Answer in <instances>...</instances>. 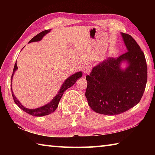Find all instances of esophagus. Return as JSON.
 Listing matches in <instances>:
<instances>
[{
	"label": "esophagus",
	"mask_w": 155,
	"mask_h": 155,
	"mask_svg": "<svg viewBox=\"0 0 155 155\" xmlns=\"http://www.w3.org/2000/svg\"><path fill=\"white\" fill-rule=\"evenodd\" d=\"M83 73L85 74H87L90 73V72L91 71V66L90 65H86L84 66L83 69Z\"/></svg>",
	"instance_id": "34e87169"
}]
</instances>
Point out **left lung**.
<instances>
[{
    "instance_id": "obj_1",
    "label": "left lung",
    "mask_w": 155,
    "mask_h": 155,
    "mask_svg": "<svg viewBox=\"0 0 155 155\" xmlns=\"http://www.w3.org/2000/svg\"><path fill=\"white\" fill-rule=\"evenodd\" d=\"M121 35L127 52L117 59L109 57L100 62L86 77L88 104L100 114L127 111L140 103L146 88L148 68L143 52L130 35ZM124 62L127 66L122 69Z\"/></svg>"
}]
</instances>
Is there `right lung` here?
<instances>
[{"label":"right lung","mask_w":155,"mask_h":155,"mask_svg":"<svg viewBox=\"0 0 155 155\" xmlns=\"http://www.w3.org/2000/svg\"><path fill=\"white\" fill-rule=\"evenodd\" d=\"M50 31H51V29L45 30V31H42V32L40 33L39 34H38V35L34 37V38L31 39L28 43L33 42V41H40L41 39L43 38V37L45 35H46L48 33H49ZM17 69H18L17 64L15 63L14 68V71H13V74L12 76V81H11V89H12V94L13 98H14L15 103L21 109L23 110L25 112L27 113V114H28L33 115V116H37V117H41V116H44V115H49V114H52V112H54V111H55L56 109L57 108V107H58L59 103L60 100H61V98L63 94H64V91L66 90H68V88L72 87V86L76 83V81H77L79 78L82 77V76H83L82 72H76L75 74L70 76L69 77L67 78L66 79H65L64 83L62 84L61 87V88H60V90L58 91V93H57V95L54 96L53 98H52L51 101H50L48 103H47L46 104H45V105L41 106L40 107H38V108H36V109H31L26 108V107L23 106L22 104L20 103V102L17 99L16 97L15 96V95L14 94V92H13V91H12V78H13V76H14V74L15 72L17 70Z\"/></svg>","instance_id":"add662e5"}]
</instances>
